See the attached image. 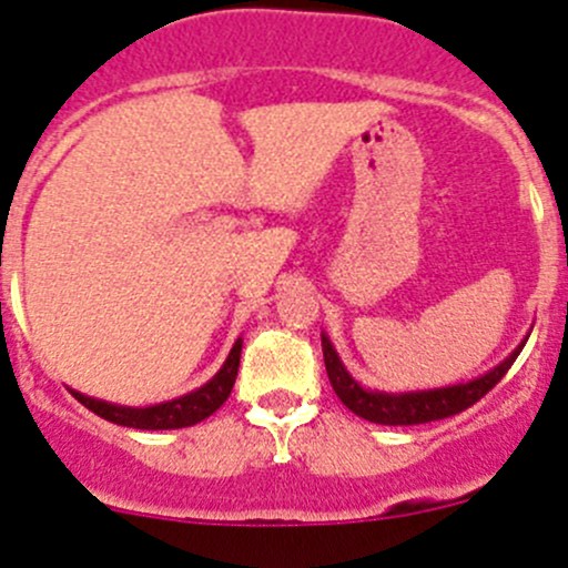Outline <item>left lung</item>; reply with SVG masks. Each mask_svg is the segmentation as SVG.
<instances>
[{
    "mask_svg": "<svg viewBox=\"0 0 568 568\" xmlns=\"http://www.w3.org/2000/svg\"><path fill=\"white\" fill-rule=\"evenodd\" d=\"M523 346H519L506 363H500L495 371L480 376V379L467 382V385L443 387V390L390 395L363 390V387L348 376V371L341 365L332 343L321 335V348H324V365L332 390H335L337 398L343 400V406H348L354 415L365 417V420L371 423H382V426H417V423H432L450 415H459L467 406H473L475 400L484 398V395L508 374V368H511L514 359L519 357Z\"/></svg>",
    "mask_w": 568,
    "mask_h": 568,
    "instance_id": "8db88e82",
    "label": "left lung"
}]
</instances>
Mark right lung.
Masks as SVG:
<instances>
[{
	"label": "right lung",
	"instance_id": "add662e5",
	"mask_svg": "<svg viewBox=\"0 0 568 568\" xmlns=\"http://www.w3.org/2000/svg\"><path fill=\"white\" fill-rule=\"evenodd\" d=\"M239 359H242V341H236V346L227 354L225 365H222L220 374L203 385L200 390L183 395V398L168 400V404L145 406V409H131V406H114L106 400L88 398L82 393H73V398L79 404L88 406L90 412H95L99 417H104L109 423H118V426L129 428H142V432H159V428H186L194 423L205 420L209 415H214L222 404L227 400V395L233 390V382L239 374Z\"/></svg>",
	"mask_w": 568,
	"mask_h": 568
}]
</instances>
